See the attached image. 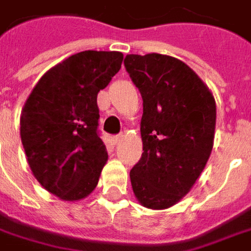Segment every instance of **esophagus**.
<instances>
[{
	"label": "esophagus",
	"instance_id": "obj_1",
	"mask_svg": "<svg viewBox=\"0 0 251 251\" xmlns=\"http://www.w3.org/2000/svg\"><path fill=\"white\" fill-rule=\"evenodd\" d=\"M122 139H123L122 134H119V135H114V137L112 138V141H113V145H119V144L122 142Z\"/></svg>",
	"mask_w": 251,
	"mask_h": 251
}]
</instances>
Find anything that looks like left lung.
Returning <instances> with one entry per match:
<instances>
[{"mask_svg":"<svg viewBox=\"0 0 251 251\" xmlns=\"http://www.w3.org/2000/svg\"><path fill=\"white\" fill-rule=\"evenodd\" d=\"M124 66L144 100V153L129 173L138 201L163 210L191 191L214 142L216 100L208 87L179 59L127 55Z\"/></svg>","mask_w":251,"mask_h":251,"instance_id":"8db88e82","label":"left lung"}]
</instances>
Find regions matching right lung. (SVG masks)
Returning a JSON list of instances; mask_svg holds the SVG:
<instances>
[{
  "label": "right lung",
  "instance_id": "obj_1",
  "mask_svg": "<svg viewBox=\"0 0 251 251\" xmlns=\"http://www.w3.org/2000/svg\"><path fill=\"white\" fill-rule=\"evenodd\" d=\"M117 51H82L50 69L20 114V138L35 179L75 201L98 185L107 160L98 134L97 97L122 67Z\"/></svg>",
  "mask_w": 251,
  "mask_h": 251
}]
</instances>
